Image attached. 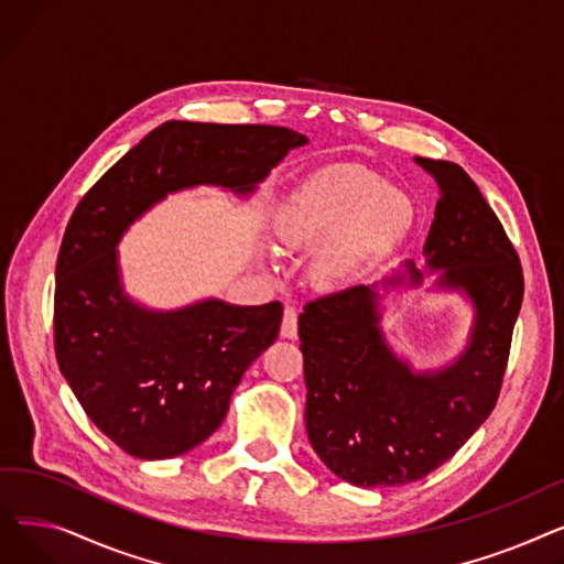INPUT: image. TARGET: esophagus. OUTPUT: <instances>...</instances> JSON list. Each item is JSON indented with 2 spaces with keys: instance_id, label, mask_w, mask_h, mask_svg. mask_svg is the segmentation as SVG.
<instances>
[{
  "instance_id": "34e87169",
  "label": "esophagus",
  "mask_w": 564,
  "mask_h": 564,
  "mask_svg": "<svg viewBox=\"0 0 564 564\" xmlns=\"http://www.w3.org/2000/svg\"><path fill=\"white\" fill-rule=\"evenodd\" d=\"M300 329H297V311H294L292 306H285L283 311V324H281V336L283 338H297Z\"/></svg>"
}]
</instances>
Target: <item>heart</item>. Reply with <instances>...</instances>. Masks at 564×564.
I'll list each match as a JSON object with an SVG mask.
<instances>
[{
    "label": "heart",
    "mask_w": 564,
    "mask_h": 564,
    "mask_svg": "<svg viewBox=\"0 0 564 564\" xmlns=\"http://www.w3.org/2000/svg\"><path fill=\"white\" fill-rule=\"evenodd\" d=\"M413 224L411 198L364 166L332 164L315 171L283 203L279 242L290 251L317 249L311 272L319 285H338L393 251Z\"/></svg>",
    "instance_id": "obj_1"
}]
</instances>
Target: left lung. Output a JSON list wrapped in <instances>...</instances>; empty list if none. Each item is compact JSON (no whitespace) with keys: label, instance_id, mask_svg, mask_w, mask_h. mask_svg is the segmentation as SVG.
<instances>
[{"label":"left lung","instance_id":"obj_1","mask_svg":"<svg viewBox=\"0 0 564 564\" xmlns=\"http://www.w3.org/2000/svg\"><path fill=\"white\" fill-rule=\"evenodd\" d=\"M416 164L438 185L423 247L427 270H443L436 285L466 292L476 311L457 361L416 372L398 359L379 329L377 285L313 300L300 315L308 441L340 480L357 487L425 478L489 419L523 302L521 260L478 185L455 162ZM404 267L419 285L421 270Z\"/></svg>","mask_w":564,"mask_h":564}]
</instances>
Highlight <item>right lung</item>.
Segmentation results:
<instances>
[{"instance_id":"1","label":"right lung","mask_w":564,"mask_h":564,"mask_svg":"<svg viewBox=\"0 0 564 564\" xmlns=\"http://www.w3.org/2000/svg\"><path fill=\"white\" fill-rule=\"evenodd\" d=\"M306 141L276 126L169 121L75 207L56 258V364L86 416L128 455L169 459L210 436L247 368L276 340L283 306L205 300L148 311L123 294L118 240L171 192L217 185L251 194Z\"/></svg>"}]
</instances>
